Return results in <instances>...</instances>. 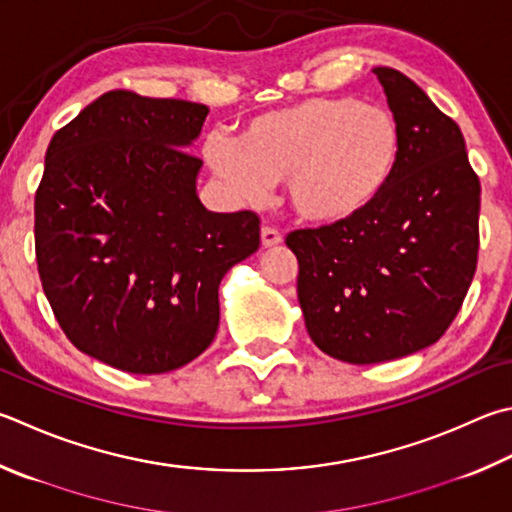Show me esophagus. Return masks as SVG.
<instances>
[{
	"mask_svg": "<svg viewBox=\"0 0 512 512\" xmlns=\"http://www.w3.org/2000/svg\"><path fill=\"white\" fill-rule=\"evenodd\" d=\"M277 244H282L280 230H275V228H271V226H264V228H262V246H264V248H273V246H277Z\"/></svg>",
	"mask_w": 512,
	"mask_h": 512,
	"instance_id": "esophagus-1",
	"label": "esophagus"
}]
</instances>
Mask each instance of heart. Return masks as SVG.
<instances>
[{
  "label": "heart",
  "instance_id": "b5f03b06",
  "mask_svg": "<svg viewBox=\"0 0 512 512\" xmlns=\"http://www.w3.org/2000/svg\"><path fill=\"white\" fill-rule=\"evenodd\" d=\"M212 174L237 199L257 201L284 181L286 201L309 224H345L383 197L401 159V127L387 109L351 96H318L264 111L237 141L203 145Z\"/></svg>",
  "mask_w": 512,
  "mask_h": 512
}]
</instances>
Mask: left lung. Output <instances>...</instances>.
Masks as SVG:
<instances>
[{"label": "left lung", "instance_id": "obj_1", "mask_svg": "<svg viewBox=\"0 0 512 512\" xmlns=\"http://www.w3.org/2000/svg\"><path fill=\"white\" fill-rule=\"evenodd\" d=\"M374 73L401 127L392 183L356 219L286 235L306 331L351 365L434 345L457 318L479 253L481 185L459 125L401 71Z\"/></svg>", "mask_w": 512, "mask_h": 512}]
</instances>
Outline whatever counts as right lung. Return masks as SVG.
Wrapping results in <instances>:
<instances>
[{"mask_svg":"<svg viewBox=\"0 0 512 512\" xmlns=\"http://www.w3.org/2000/svg\"><path fill=\"white\" fill-rule=\"evenodd\" d=\"M208 111L107 91L46 150L35 192L44 295L73 347L129 374L201 356L221 280L259 248L255 212H210L197 197L203 161L185 147Z\"/></svg>","mask_w":512,"mask_h":512,"instance_id":"1","label":"right lung"}]
</instances>
